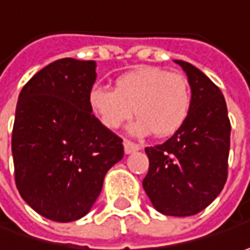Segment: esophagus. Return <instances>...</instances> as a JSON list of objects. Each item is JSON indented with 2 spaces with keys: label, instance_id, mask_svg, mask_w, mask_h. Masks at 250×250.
<instances>
[{
  "label": "esophagus",
  "instance_id": "esophagus-1",
  "mask_svg": "<svg viewBox=\"0 0 250 250\" xmlns=\"http://www.w3.org/2000/svg\"><path fill=\"white\" fill-rule=\"evenodd\" d=\"M138 149H141V146L136 144V143H131L130 140H125V154H131V152H136Z\"/></svg>",
  "mask_w": 250,
  "mask_h": 250
}]
</instances>
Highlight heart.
<instances>
[{
    "instance_id": "obj_1",
    "label": "heart",
    "mask_w": 250,
    "mask_h": 250,
    "mask_svg": "<svg viewBox=\"0 0 250 250\" xmlns=\"http://www.w3.org/2000/svg\"><path fill=\"white\" fill-rule=\"evenodd\" d=\"M88 104L109 130L123 125L134 112L138 119L130 127L133 134L169 137L189 117L191 91L189 80L180 72L141 67L120 75L114 91L93 86L88 93Z\"/></svg>"
}]
</instances>
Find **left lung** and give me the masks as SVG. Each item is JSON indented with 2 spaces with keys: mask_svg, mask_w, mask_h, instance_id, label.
I'll return each instance as SVG.
<instances>
[{
  "mask_svg": "<svg viewBox=\"0 0 250 250\" xmlns=\"http://www.w3.org/2000/svg\"><path fill=\"white\" fill-rule=\"evenodd\" d=\"M175 62L189 80V117L164 144L146 148L143 188L159 212L188 217L211 204L227 182L231 123L220 88L190 62Z\"/></svg>",
  "mask_w": 250,
  "mask_h": 250,
  "instance_id": "obj_1",
  "label": "left lung"
}]
</instances>
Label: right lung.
I'll return each instance as SVG.
<instances>
[{"label": "right lung", "mask_w": 250, "mask_h": 250, "mask_svg": "<svg viewBox=\"0 0 250 250\" xmlns=\"http://www.w3.org/2000/svg\"><path fill=\"white\" fill-rule=\"evenodd\" d=\"M95 70V61H54L35 74L18 98L15 183L22 199L51 221L70 223L88 214L106 172L125 155L123 140L88 104Z\"/></svg>", "instance_id": "1"}]
</instances>
